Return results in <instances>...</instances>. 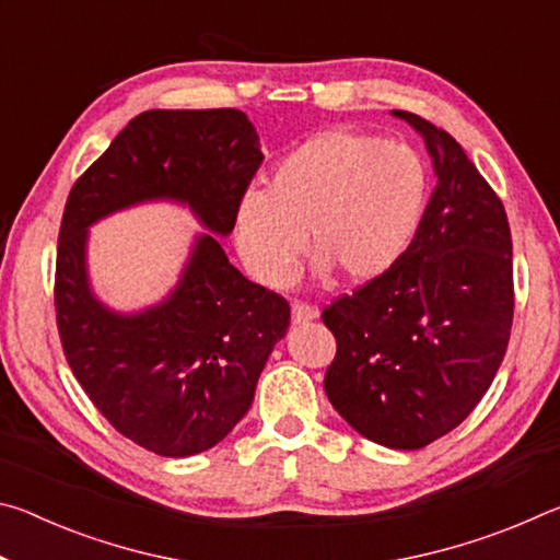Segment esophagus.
Segmentation results:
<instances>
[{"instance_id":"1","label":"esophagus","mask_w":560,"mask_h":560,"mask_svg":"<svg viewBox=\"0 0 560 560\" xmlns=\"http://www.w3.org/2000/svg\"><path fill=\"white\" fill-rule=\"evenodd\" d=\"M291 318H293V324H308V320L318 318V308L308 306V303L293 301L291 303Z\"/></svg>"}]
</instances>
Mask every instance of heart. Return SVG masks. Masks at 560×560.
Returning a JSON list of instances; mask_svg holds the SVG:
<instances>
[{
    "label": "heart",
    "instance_id": "obj_1",
    "mask_svg": "<svg viewBox=\"0 0 560 560\" xmlns=\"http://www.w3.org/2000/svg\"><path fill=\"white\" fill-rule=\"evenodd\" d=\"M430 202V173L412 148L358 130H324L283 155L264 189L236 202V249L264 287L293 279L303 232L311 271L371 283L402 259Z\"/></svg>",
    "mask_w": 560,
    "mask_h": 560
}]
</instances>
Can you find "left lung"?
Wrapping results in <instances>:
<instances>
[{
    "instance_id": "left-lung-1",
    "label": "left lung",
    "mask_w": 560,
    "mask_h": 560,
    "mask_svg": "<svg viewBox=\"0 0 560 560\" xmlns=\"http://www.w3.org/2000/svg\"><path fill=\"white\" fill-rule=\"evenodd\" d=\"M420 132L434 185L402 259L324 311L338 340L326 395L371 442L420 450L457 428L489 390L514 318L509 220L450 132L393 110Z\"/></svg>"
}]
</instances>
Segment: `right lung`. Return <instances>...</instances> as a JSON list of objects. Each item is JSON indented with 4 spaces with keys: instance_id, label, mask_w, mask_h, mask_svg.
<instances>
[{
    "instance_id": "add662e5",
    "label": "right lung",
    "mask_w": 560,
    "mask_h": 560,
    "mask_svg": "<svg viewBox=\"0 0 560 560\" xmlns=\"http://www.w3.org/2000/svg\"><path fill=\"white\" fill-rule=\"evenodd\" d=\"M261 160L257 128L242 110H145L66 200L56 254L66 360L113 428L163 457H192L232 432L289 330L287 299L246 279L220 244ZM148 201L187 206L208 232L168 296L126 315L92 291L88 230Z\"/></svg>"
}]
</instances>
